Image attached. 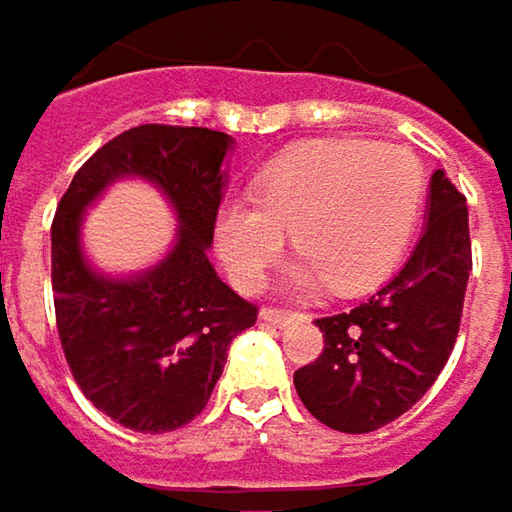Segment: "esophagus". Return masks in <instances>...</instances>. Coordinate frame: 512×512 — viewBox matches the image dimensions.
Masks as SVG:
<instances>
[{
    "mask_svg": "<svg viewBox=\"0 0 512 512\" xmlns=\"http://www.w3.org/2000/svg\"><path fill=\"white\" fill-rule=\"evenodd\" d=\"M297 317H303V314L291 309H262V320H268V323H274V326H288V323L297 320Z\"/></svg>",
    "mask_w": 512,
    "mask_h": 512,
    "instance_id": "esophagus-1",
    "label": "esophagus"
}]
</instances>
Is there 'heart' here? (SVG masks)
<instances>
[{
    "mask_svg": "<svg viewBox=\"0 0 512 512\" xmlns=\"http://www.w3.org/2000/svg\"><path fill=\"white\" fill-rule=\"evenodd\" d=\"M256 198H230L215 221L221 259L238 288L256 291L294 236L306 253L303 285L355 294L396 271L425 203V168L396 145L317 139L276 157L256 177Z\"/></svg>",
    "mask_w": 512,
    "mask_h": 512,
    "instance_id": "1",
    "label": "heart"
}]
</instances>
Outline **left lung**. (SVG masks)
<instances>
[{
    "label": "left lung",
    "mask_w": 512,
    "mask_h": 512,
    "mask_svg": "<svg viewBox=\"0 0 512 512\" xmlns=\"http://www.w3.org/2000/svg\"><path fill=\"white\" fill-rule=\"evenodd\" d=\"M469 271L466 198L437 168L428 224L405 268L355 309L314 320L323 352L294 373L311 417L367 434L414 408L455 349Z\"/></svg>",
    "instance_id": "obj_1"
}]
</instances>
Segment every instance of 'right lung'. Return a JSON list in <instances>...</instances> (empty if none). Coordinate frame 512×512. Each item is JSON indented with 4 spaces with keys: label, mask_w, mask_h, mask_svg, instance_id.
<instances>
[{
    "label": "right lung",
    "mask_w": 512,
    "mask_h": 512,
    "mask_svg": "<svg viewBox=\"0 0 512 512\" xmlns=\"http://www.w3.org/2000/svg\"><path fill=\"white\" fill-rule=\"evenodd\" d=\"M221 130L139 125L101 145L72 177L52 221V291L60 347L78 387L125 428L163 434L192 422L221 379L227 347L259 309L206 259L224 192ZM145 176L172 201L175 250L133 280H107L80 256L83 209L119 176Z\"/></svg>",
    "instance_id": "1"
}]
</instances>
